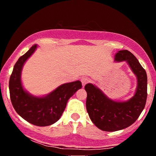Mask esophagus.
Returning <instances> with one entry per match:
<instances>
[{"label":"esophagus","mask_w":156,"mask_h":156,"mask_svg":"<svg viewBox=\"0 0 156 156\" xmlns=\"http://www.w3.org/2000/svg\"><path fill=\"white\" fill-rule=\"evenodd\" d=\"M89 81H90V80H89V79L87 77H83L81 78V83H82V84H83V87L86 84H87Z\"/></svg>","instance_id":"1"}]
</instances>
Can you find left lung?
Segmentation results:
<instances>
[{
	"label": "left lung",
	"mask_w": 156,
	"mask_h": 156,
	"mask_svg": "<svg viewBox=\"0 0 156 156\" xmlns=\"http://www.w3.org/2000/svg\"><path fill=\"white\" fill-rule=\"evenodd\" d=\"M117 62L126 61L138 80L136 92L126 102L111 100L92 84H87L86 108L89 118L98 128L105 131L125 129L136 122L144 109L147 98V76L144 69L133 54L121 50L115 55Z\"/></svg>",
	"instance_id": "obj_1"
}]
</instances>
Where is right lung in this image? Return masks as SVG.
I'll use <instances>...</instances> for the list:
<instances>
[{"label": "right lung", "instance_id": "1", "mask_svg": "<svg viewBox=\"0 0 156 156\" xmlns=\"http://www.w3.org/2000/svg\"><path fill=\"white\" fill-rule=\"evenodd\" d=\"M36 48L37 45L34 44L16 62L9 78V94L12 104L18 115L32 125L45 126L59 120L68 100L82 88V84L79 80L63 84L44 97L33 96L25 91L21 83V71Z\"/></svg>", "mask_w": 156, "mask_h": 156}]
</instances>
